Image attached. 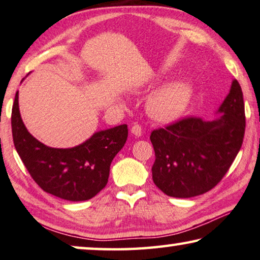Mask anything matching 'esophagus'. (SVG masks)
<instances>
[{"mask_svg": "<svg viewBox=\"0 0 260 260\" xmlns=\"http://www.w3.org/2000/svg\"><path fill=\"white\" fill-rule=\"evenodd\" d=\"M131 134H133L134 136H136V137H141L142 134H143L142 126L138 125V124L133 125V126H131Z\"/></svg>", "mask_w": 260, "mask_h": 260, "instance_id": "1", "label": "esophagus"}]
</instances>
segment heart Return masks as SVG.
I'll return each mask as SVG.
<instances>
[{"label": "heart", "mask_w": 260, "mask_h": 260, "mask_svg": "<svg viewBox=\"0 0 260 260\" xmlns=\"http://www.w3.org/2000/svg\"><path fill=\"white\" fill-rule=\"evenodd\" d=\"M193 91V85L189 80L180 79L167 82L155 89L147 99V114L160 123L177 121L188 107Z\"/></svg>", "instance_id": "obj_1"}]
</instances>
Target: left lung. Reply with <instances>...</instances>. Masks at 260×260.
I'll return each instance as SVG.
<instances>
[{
  "mask_svg": "<svg viewBox=\"0 0 260 260\" xmlns=\"http://www.w3.org/2000/svg\"><path fill=\"white\" fill-rule=\"evenodd\" d=\"M215 119L185 118L150 136L152 179L172 198H193L214 188L241 150L245 131L242 88L233 80Z\"/></svg>",
  "mask_w": 260,
  "mask_h": 260,
  "instance_id": "obj_1",
  "label": "left lung"
}]
</instances>
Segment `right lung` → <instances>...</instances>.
I'll return each instance as SVG.
<instances>
[{
    "label": "right lung",
    "instance_id": "1",
    "mask_svg": "<svg viewBox=\"0 0 260 260\" xmlns=\"http://www.w3.org/2000/svg\"><path fill=\"white\" fill-rule=\"evenodd\" d=\"M11 127L16 151L38 186L46 193L74 202L94 198L105 188L110 164L127 138V125L122 124L94 133L74 147L47 146L24 125L18 91L11 113Z\"/></svg>",
    "mask_w": 260,
    "mask_h": 260
}]
</instances>
